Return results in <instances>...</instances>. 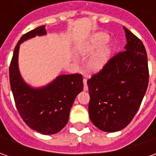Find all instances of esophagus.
<instances>
[{"label": "esophagus", "mask_w": 156, "mask_h": 156, "mask_svg": "<svg viewBox=\"0 0 156 156\" xmlns=\"http://www.w3.org/2000/svg\"><path fill=\"white\" fill-rule=\"evenodd\" d=\"M83 89H84L85 91H87L88 89V85H87V78H83Z\"/></svg>", "instance_id": "obj_1"}]
</instances>
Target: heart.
<instances>
[{"mask_svg":"<svg viewBox=\"0 0 156 156\" xmlns=\"http://www.w3.org/2000/svg\"><path fill=\"white\" fill-rule=\"evenodd\" d=\"M108 36L106 33L99 32L96 33L94 36H92L91 38H89L88 41H86L80 49L82 54L83 55H91L94 53L97 50L94 55L92 57L89 61V68L91 70L97 71L101 69L106 62L108 61V58L110 54V49L108 47H103L104 45L108 41Z\"/></svg>","mask_w":156,"mask_h":156,"instance_id":"heart-1","label":"heart"}]
</instances>
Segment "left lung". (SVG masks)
<instances>
[{
    "instance_id": "1",
    "label": "left lung",
    "mask_w": 156,
    "mask_h": 156,
    "mask_svg": "<svg viewBox=\"0 0 156 156\" xmlns=\"http://www.w3.org/2000/svg\"><path fill=\"white\" fill-rule=\"evenodd\" d=\"M127 39L124 50L108 60L88 80L92 123L105 132L124 129L133 119L149 83L145 48L136 36L124 27Z\"/></svg>"
}]
</instances>
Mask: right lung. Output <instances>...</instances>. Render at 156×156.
Returning <instances> with one entry per match:
<instances>
[{
    "mask_svg": "<svg viewBox=\"0 0 156 156\" xmlns=\"http://www.w3.org/2000/svg\"><path fill=\"white\" fill-rule=\"evenodd\" d=\"M45 34V26H41L20 38L9 67V77L16 107L23 121L41 134H53L68 124L72 105L83 90V83L79 73L60 75L41 88H32L24 83L17 65L19 45L27 39Z\"/></svg>",
    "mask_w": 156,
    "mask_h": 156,
    "instance_id": "1",
    "label": "right lung"
}]
</instances>
